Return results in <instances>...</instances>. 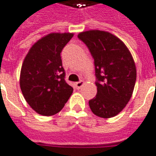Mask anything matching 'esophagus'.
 <instances>
[{"label": "esophagus", "mask_w": 156, "mask_h": 156, "mask_svg": "<svg viewBox=\"0 0 156 156\" xmlns=\"http://www.w3.org/2000/svg\"><path fill=\"white\" fill-rule=\"evenodd\" d=\"M75 84H76V87L78 89H80V88H81L82 86L84 85V82L83 81V80H80V81H79V82H76V83Z\"/></svg>", "instance_id": "esophagus-1"}]
</instances>
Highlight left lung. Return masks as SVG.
I'll use <instances>...</instances> for the list:
<instances>
[{
	"mask_svg": "<svg viewBox=\"0 0 156 156\" xmlns=\"http://www.w3.org/2000/svg\"><path fill=\"white\" fill-rule=\"evenodd\" d=\"M78 38L94 58L98 79V93L88 101L89 107L98 117L113 118L125 108L133 94L137 76L133 56L120 38L107 31H83Z\"/></svg>",
	"mask_w": 156,
	"mask_h": 156,
	"instance_id": "left-lung-1",
	"label": "left lung"
}]
</instances>
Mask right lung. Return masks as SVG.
<instances>
[{
    "label": "right lung",
    "mask_w": 156,
    "mask_h": 156,
    "mask_svg": "<svg viewBox=\"0 0 156 156\" xmlns=\"http://www.w3.org/2000/svg\"><path fill=\"white\" fill-rule=\"evenodd\" d=\"M73 33H51L29 50L22 63L20 87L25 100L43 116H51L63 109L73 92L66 83L60 53Z\"/></svg>",
    "instance_id": "1"
}]
</instances>
